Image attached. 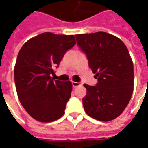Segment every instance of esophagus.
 I'll return each instance as SVG.
<instances>
[{"instance_id": "esophagus-1", "label": "esophagus", "mask_w": 148, "mask_h": 148, "mask_svg": "<svg viewBox=\"0 0 148 148\" xmlns=\"http://www.w3.org/2000/svg\"><path fill=\"white\" fill-rule=\"evenodd\" d=\"M82 84L80 83V82H72V86H73V87H77V86H81Z\"/></svg>"}]
</instances>
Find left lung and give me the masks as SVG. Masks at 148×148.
Instances as JSON below:
<instances>
[{
    "label": "left lung",
    "instance_id": "8db88e82",
    "mask_svg": "<svg viewBox=\"0 0 148 148\" xmlns=\"http://www.w3.org/2000/svg\"><path fill=\"white\" fill-rule=\"evenodd\" d=\"M75 37L98 80L94 86L84 84L87 91L82 99L84 109L97 121L114 120L124 112L133 93V62L127 47L119 38L105 32Z\"/></svg>",
    "mask_w": 148,
    "mask_h": 148
}]
</instances>
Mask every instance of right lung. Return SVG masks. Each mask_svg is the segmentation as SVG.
<instances>
[{"label": "right lung", "instance_id": "add662e5", "mask_svg": "<svg viewBox=\"0 0 148 148\" xmlns=\"http://www.w3.org/2000/svg\"><path fill=\"white\" fill-rule=\"evenodd\" d=\"M76 43L74 35L44 32L22 46L14 67L18 98L31 116L40 122H52L65 113L72 92L71 81L54 80L66 51Z\"/></svg>", "mask_w": 148, "mask_h": 148}]
</instances>
